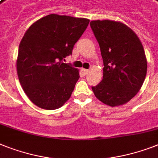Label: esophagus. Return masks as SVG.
Instances as JSON below:
<instances>
[{
	"label": "esophagus",
	"instance_id": "1",
	"mask_svg": "<svg viewBox=\"0 0 158 158\" xmlns=\"http://www.w3.org/2000/svg\"><path fill=\"white\" fill-rule=\"evenodd\" d=\"M88 71H89V70H87V69H83V72L84 75H86V74H87Z\"/></svg>",
	"mask_w": 158,
	"mask_h": 158
}]
</instances>
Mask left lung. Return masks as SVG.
Instances as JSON below:
<instances>
[{
    "instance_id": "1",
    "label": "left lung",
    "mask_w": 158,
    "mask_h": 158,
    "mask_svg": "<svg viewBox=\"0 0 158 158\" xmlns=\"http://www.w3.org/2000/svg\"><path fill=\"white\" fill-rule=\"evenodd\" d=\"M91 28L101 48L103 79L92 87L97 99L107 106L127 103L141 88L147 73V59L136 34L125 24L94 20Z\"/></svg>"
}]
</instances>
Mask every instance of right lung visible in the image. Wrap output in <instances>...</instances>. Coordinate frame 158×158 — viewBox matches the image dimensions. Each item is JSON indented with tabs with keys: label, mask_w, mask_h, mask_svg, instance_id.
<instances>
[{
	"label": "right lung",
	"mask_w": 158,
	"mask_h": 158,
	"mask_svg": "<svg viewBox=\"0 0 158 158\" xmlns=\"http://www.w3.org/2000/svg\"><path fill=\"white\" fill-rule=\"evenodd\" d=\"M89 19L52 14L28 28L17 59L19 82L31 102L44 110H57L68 100L79 78V70L63 63L72 54Z\"/></svg>",
	"instance_id": "add662e5"
}]
</instances>
